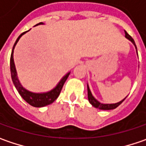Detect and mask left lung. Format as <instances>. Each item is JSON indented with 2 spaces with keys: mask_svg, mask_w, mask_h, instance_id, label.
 Returning a JSON list of instances; mask_svg holds the SVG:
<instances>
[{
  "mask_svg": "<svg viewBox=\"0 0 146 146\" xmlns=\"http://www.w3.org/2000/svg\"><path fill=\"white\" fill-rule=\"evenodd\" d=\"M125 36H126V38H127L129 41H131L133 44H134V46H136V43H135V41L133 40V38H132L126 31H125ZM136 52H137V50H136ZM87 93H88V100H89V102L92 104V105H93L95 108H97V109H100V110H110L116 109L117 106L121 105V104L124 101V100L127 98V97H125L123 100H121V101H119V102H117V103H115V104H102V103L99 102L97 100H96V98L92 96V92L90 91V88H89L88 85H87Z\"/></svg>",
  "mask_w": 146,
  "mask_h": 146,
  "instance_id": "left-lung-1",
  "label": "left lung"
}]
</instances>
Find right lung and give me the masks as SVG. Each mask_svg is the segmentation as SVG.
<instances>
[{
  "instance_id": "right-lung-1",
  "label": "right lung",
  "mask_w": 146,
  "mask_h": 146,
  "mask_svg": "<svg viewBox=\"0 0 146 146\" xmlns=\"http://www.w3.org/2000/svg\"><path fill=\"white\" fill-rule=\"evenodd\" d=\"M39 24H43V23H39L36 25H39ZM27 32H24L21 33L20 35L19 36V37L17 38L15 43L13 46V50H12V53H11V56H10V73H11V78L12 81L14 82V84L15 86L17 91L19 92V95L22 96V98L27 102L29 103V105L33 106V107H36V108H40V107H44L46 105H50L54 102L56 99L58 98V96H60V94L61 90H62V87L64 84L65 81L68 78V77L69 76L70 73H68L63 77V78L60 81V82L57 84V86L54 87V89H52L51 91L48 92H45V93H33V92H31L26 90L22 85L21 83L19 82V80L18 79V77H17V72H16L15 69V62H14V49L15 47L17 42L19 41V38L22 36L24 33H26Z\"/></svg>"
}]
</instances>
